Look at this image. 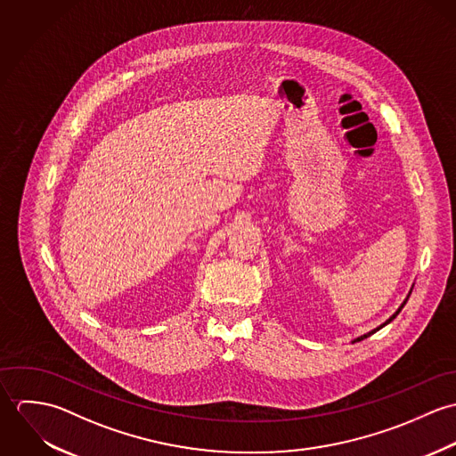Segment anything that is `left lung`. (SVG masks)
<instances>
[{
	"label": "left lung",
	"mask_w": 456,
	"mask_h": 456,
	"mask_svg": "<svg viewBox=\"0 0 456 456\" xmlns=\"http://www.w3.org/2000/svg\"><path fill=\"white\" fill-rule=\"evenodd\" d=\"M407 300H409V297H407V298H405V302H403V304H402V305H400V307H398V311H396V313H395V314H393V316H391L390 320H388V322H387V323H385V325H388V323H391V322H393V320H395V318H396V316H398V313H400V311H402V309H403V305H405V304H407ZM385 325H381L379 326V328H383V326ZM379 328H376V330H372V331H369V333H365V335H362V337H358V338H356V340H354V342H360V340H363V338H367V337H369V335H372V333H376V331H378V330H379Z\"/></svg>",
	"instance_id": "1"
}]
</instances>
